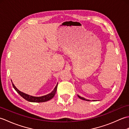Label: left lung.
<instances>
[{
    "instance_id": "1",
    "label": "left lung",
    "mask_w": 129,
    "mask_h": 129,
    "mask_svg": "<svg viewBox=\"0 0 129 129\" xmlns=\"http://www.w3.org/2000/svg\"><path fill=\"white\" fill-rule=\"evenodd\" d=\"M78 97L80 98V99H82V100H86V101H90V100H87V99H85V98H83V97H80V96L79 95H78ZM93 101V100H92Z\"/></svg>"
}]
</instances>
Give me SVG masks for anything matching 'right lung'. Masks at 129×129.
<instances>
[{"label": "right lung", "instance_id": "obj_1", "mask_svg": "<svg viewBox=\"0 0 129 129\" xmlns=\"http://www.w3.org/2000/svg\"><path fill=\"white\" fill-rule=\"evenodd\" d=\"M12 84L14 88V89L16 90V92H18V94L20 95L21 97H23L24 99H25L26 100L28 101H30V102H34V103H42V102H45V101L50 100L54 96V95L55 94V92L56 91L57 87V84L56 86L53 90V91L51 93H50V94L45 96H40V97H35V96H30V95H29L28 94H26L23 92H21L20 91H19L17 88H16L14 85L13 83Z\"/></svg>", "mask_w": 129, "mask_h": 129}]
</instances>
